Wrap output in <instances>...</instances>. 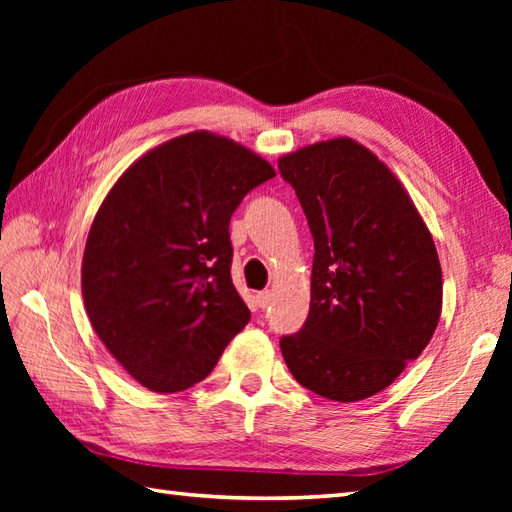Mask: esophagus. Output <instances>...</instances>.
I'll return each mask as SVG.
<instances>
[{
  "instance_id": "esophagus-1",
  "label": "esophagus",
  "mask_w": 512,
  "mask_h": 512,
  "mask_svg": "<svg viewBox=\"0 0 512 512\" xmlns=\"http://www.w3.org/2000/svg\"><path fill=\"white\" fill-rule=\"evenodd\" d=\"M257 306L259 308H268L270 306V301H273V292H270V290H264V292H257Z\"/></svg>"
}]
</instances>
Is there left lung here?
Returning <instances> with one entry per match:
<instances>
[{"instance_id": "1", "label": "left lung", "mask_w": 512, "mask_h": 512, "mask_svg": "<svg viewBox=\"0 0 512 512\" xmlns=\"http://www.w3.org/2000/svg\"><path fill=\"white\" fill-rule=\"evenodd\" d=\"M314 239L310 312L281 354L306 389L356 402L378 394L429 345L442 268L416 204L367 147L321 140L279 158Z\"/></svg>"}]
</instances>
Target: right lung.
Returning <instances> with one entry per match:
<instances>
[{"label":"right lung","mask_w":512,"mask_h":512,"mask_svg":"<svg viewBox=\"0 0 512 512\" xmlns=\"http://www.w3.org/2000/svg\"><path fill=\"white\" fill-rule=\"evenodd\" d=\"M275 178L255 151L191 132L140 156L96 213L81 266L94 332L140 385L173 394L211 374L250 321L231 279V215Z\"/></svg>","instance_id":"right-lung-1"}]
</instances>
